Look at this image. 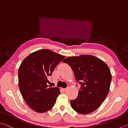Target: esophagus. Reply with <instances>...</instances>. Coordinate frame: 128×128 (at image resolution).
Instances as JSON below:
<instances>
[{"label": "esophagus", "instance_id": "34e87169", "mask_svg": "<svg viewBox=\"0 0 128 128\" xmlns=\"http://www.w3.org/2000/svg\"><path fill=\"white\" fill-rule=\"evenodd\" d=\"M67 90V88H63V90L64 91V92H66Z\"/></svg>", "mask_w": 128, "mask_h": 128}]
</instances>
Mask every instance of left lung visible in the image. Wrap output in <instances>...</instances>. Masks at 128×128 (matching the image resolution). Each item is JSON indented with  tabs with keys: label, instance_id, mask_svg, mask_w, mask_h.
<instances>
[{
	"label": "left lung",
	"instance_id": "left-lung-1",
	"mask_svg": "<svg viewBox=\"0 0 128 128\" xmlns=\"http://www.w3.org/2000/svg\"><path fill=\"white\" fill-rule=\"evenodd\" d=\"M63 62L70 65L76 80L81 86L77 97L70 100L72 108L83 114L96 110L109 93L112 75L108 66L92 55L69 57Z\"/></svg>",
	"mask_w": 128,
	"mask_h": 128
}]
</instances>
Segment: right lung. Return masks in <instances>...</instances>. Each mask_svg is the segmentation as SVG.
<instances>
[{
  "label": "right lung",
  "instance_id": "right-lung-1",
  "mask_svg": "<svg viewBox=\"0 0 128 128\" xmlns=\"http://www.w3.org/2000/svg\"><path fill=\"white\" fill-rule=\"evenodd\" d=\"M65 56L48 49L30 54L22 62L18 71L19 86L25 102L38 113L53 107L60 94L57 87L48 86V77Z\"/></svg>",
  "mask_w": 128,
  "mask_h": 128
}]
</instances>
